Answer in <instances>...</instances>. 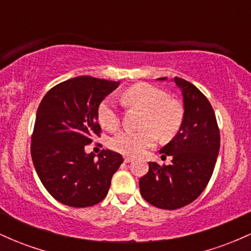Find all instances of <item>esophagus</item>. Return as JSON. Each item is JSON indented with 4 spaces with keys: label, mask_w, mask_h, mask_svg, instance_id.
<instances>
[{
    "label": "esophagus",
    "mask_w": 251,
    "mask_h": 251,
    "mask_svg": "<svg viewBox=\"0 0 251 251\" xmlns=\"http://www.w3.org/2000/svg\"><path fill=\"white\" fill-rule=\"evenodd\" d=\"M132 160H133V158L128 157V155H125V157H124V162L125 163H131Z\"/></svg>",
    "instance_id": "obj_1"
}]
</instances>
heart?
<instances>
[{
  "label": "heart",
  "mask_w": 251,
  "mask_h": 251,
  "mask_svg": "<svg viewBox=\"0 0 251 251\" xmlns=\"http://www.w3.org/2000/svg\"><path fill=\"white\" fill-rule=\"evenodd\" d=\"M125 105L139 106L145 109L140 129H122L109 140L113 150L124 154L137 155L145 149L151 148L160 137L169 138L179 128L183 120V109L178 102L169 100V96L162 89L149 85L137 83L120 94ZM98 120L103 128L113 131L119 126L120 118L116 101L112 97L102 100L98 108Z\"/></svg>",
  "instance_id": "1"
}]
</instances>
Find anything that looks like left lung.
<instances>
[{
    "instance_id": "obj_1",
    "label": "left lung",
    "mask_w": 251,
    "mask_h": 251,
    "mask_svg": "<svg viewBox=\"0 0 251 251\" xmlns=\"http://www.w3.org/2000/svg\"><path fill=\"white\" fill-rule=\"evenodd\" d=\"M168 81V77H159ZM171 81L180 89L184 114L179 129L159 150L171 155L170 165L149 163V172L139 179L140 194L153 206L166 210L183 208L194 201L208 185L220 152V129L211 103L186 80Z\"/></svg>"
}]
</instances>
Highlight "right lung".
<instances>
[{"label": "right lung", "mask_w": 251, "mask_h": 251, "mask_svg": "<svg viewBox=\"0 0 251 251\" xmlns=\"http://www.w3.org/2000/svg\"><path fill=\"white\" fill-rule=\"evenodd\" d=\"M120 81L76 76L54 86L40 102L31 137V159L47 191L73 208L96 205L107 195L122 154L86 153L99 135L98 108Z\"/></svg>", "instance_id": "obj_1"}]
</instances>
